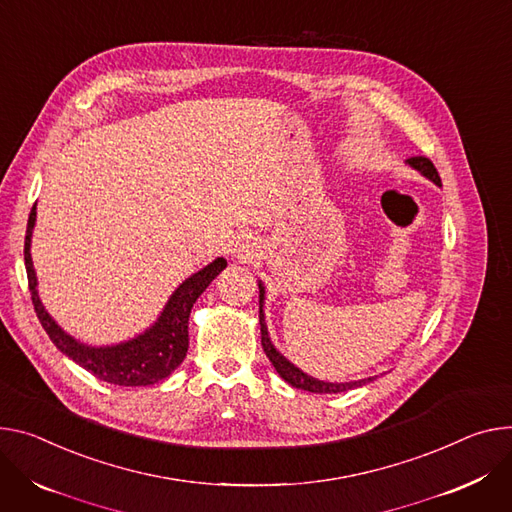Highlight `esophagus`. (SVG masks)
I'll use <instances>...</instances> for the list:
<instances>
[{"label":"esophagus","mask_w":512,"mask_h":512,"mask_svg":"<svg viewBox=\"0 0 512 512\" xmlns=\"http://www.w3.org/2000/svg\"><path fill=\"white\" fill-rule=\"evenodd\" d=\"M257 255H259V245L251 237H239L235 245H232V257L239 261H251Z\"/></svg>","instance_id":"obj_1"}]
</instances>
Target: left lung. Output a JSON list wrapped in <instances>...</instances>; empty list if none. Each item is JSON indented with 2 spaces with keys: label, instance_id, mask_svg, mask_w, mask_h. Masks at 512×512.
<instances>
[{
  "label": "left lung",
  "instance_id": "8db88e82",
  "mask_svg": "<svg viewBox=\"0 0 512 512\" xmlns=\"http://www.w3.org/2000/svg\"><path fill=\"white\" fill-rule=\"evenodd\" d=\"M406 165L412 167L414 171L421 173L423 177H427L429 181H433L435 185H439L441 188V177L435 169V165L427 159V157H410L406 159ZM265 286L263 282L259 280V324H261V345H263V351L265 355L269 357L271 365L275 367L277 374H280V378L284 382H288L292 388H298V390H306V392H312V394H339V392H347V390H353V388H359V386H365L369 382H374L378 376L374 378H363V380H355V382H324V380H318L314 376H308L306 371H302L298 365H294L286 355H282L280 351L275 349V345L271 343V337H269V331H267V322H265Z\"/></svg>",
  "mask_w": 512,
  "mask_h": 512
}]
</instances>
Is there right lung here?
<instances>
[{
  "mask_svg": "<svg viewBox=\"0 0 512 512\" xmlns=\"http://www.w3.org/2000/svg\"><path fill=\"white\" fill-rule=\"evenodd\" d=\"M36 224V204L32 206L26 241H24V263L28 273V286L36 316L46 335L51 337L55 347L69 359L91 371L96 378L114 386H153L169 378L181 365L190 347L188 320L196 300L212 284L214 277L226 267L224 257H216L212 263L192 273L188 280L181 282L169 296L157 320L143 333L134 335L128 341L114 345H87L67 331H63L57 320L44 308L38 296V280L30 255L32 230Z\"/></svg>",
  "mask_w": 512,
  "mask_h": 512,
  "instance_id": "add662e5",
  "label": "right lung"
}]
</instances>
